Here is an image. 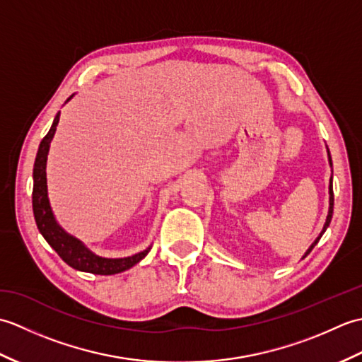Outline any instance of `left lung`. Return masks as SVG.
Returning a JSON list of instances; mask_svg holds the SVG:
<instances>
[{"instance_id":"8db88e82","label":"left lung","mask_w":362,"mask_h":362,"mask_svg":"<svg viewBox=\"0 0 362 362\" xmlns=\"http://www.w3.org/2000/svg\"><path fill=\"white\" fill-rule=\"evenodd\" d=\"M327 152H328V163H329V166L333 168V163H332V156H329V151H328V148H327ZM332 173H333V171H332ZM328 194H329V206H328V214H327V221H325V224H324V228H322V232L319 233V236L316 238V240H314V243L310 245L308 250L305 252V255H303L302 258H305L306 255H310V252L314 249V245H316V244L319 243V240L322 238V235H324V233H325V230L328 228L329 222H332V218H333V205H334V196H333V174H332V179H329Z\"/></svg>"}]
</instances>
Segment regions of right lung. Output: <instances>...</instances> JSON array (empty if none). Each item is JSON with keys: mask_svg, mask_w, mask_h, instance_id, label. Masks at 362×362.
Here are the masks:
<instances>
[{"mask_svg": "<svg viewBox=\"0 0 362 362\" xmlns=\"http://www.w3.org/2000/svg\"><path fill=\"white\" fill-rule=\"evenodd\" d=\"M74 95L66 99L70 101ZM60 112L56 115L52 121V126L49 132L42 140L38 146L35 163H34V188H33V210L34 218L38 232L46 240L51 247L57 252V255L62 258L68 266H71L76 271L81 272H90L96 275H113L124 272L127 269L135 266L136 263L148 255L152 245L146 247L144 250L135 253V255L124 257V258H105L99 257L95 252H91L86 244H83L78 238L70 235L59 226V222L54 216L49 197H48V185H46V161H48V152L49 146L56 134V129L59 124Z\"/></svg>", "mask_w": 362, "mask_h": 362, "instance_id": "obj_1", "label": "right lung"}]
</instances>
